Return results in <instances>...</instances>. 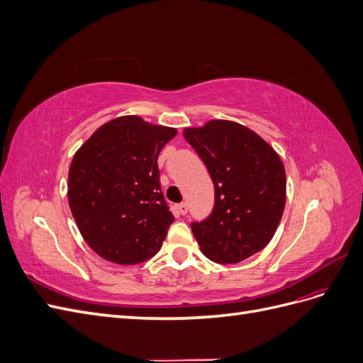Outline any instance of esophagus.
<instances>
[{"instance_id": "obj_1", "label": "esophagus", "mask_w": 363, "mask_h": 363, "mask_svg": "<svg viewBox=\"0 0 363 363\" xmlns=\"http://www.w3.org/2000/svg\"><path fill=\"white\" fill-rule=\"evenodd\" d=\"M177 211H179L180 215H186V213H188V204H186V203H180V204L177 206Z\"/></svg>"}]
</instances>
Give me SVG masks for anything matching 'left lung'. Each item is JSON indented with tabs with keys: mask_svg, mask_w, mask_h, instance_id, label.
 <instances>
[{
	"mask_svg": "<svg viewBox=\"0 0 363 363\" xmlns=\"http://www.w3.org/2000/svg\"><path fill=\"white\" fill-rule=\"evenodd\" d=\"M183 136L215 186L211 216L191 224L203 255L216 263H239L256 255L276 233L286 203L280 156L257 133L233 121L186 127Z\"/></svg>",
	"mask_w": 363,
	"mask_h": 363,
	"instance_id": "left-lung-1",
	"label": "left lung"
}]
</instances>
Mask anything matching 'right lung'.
<instances>
[{"mask_svg": "<svg viewBox=\"0 0 363 363\" xmlns=\"http://www.w3.org/2000/svg\"><path fill=\"white\" fill-rule=\"evenodd\" d=\"M177 128L136 115L115 118L77 150L68 201L86 244L98 256L136 265L160 250L174 221L159 182L157 157Z\"/></svg>", "mask_w": 363, "mask_h": 363, "instance_id": "1", "label": "right lung"}]
</instances>
